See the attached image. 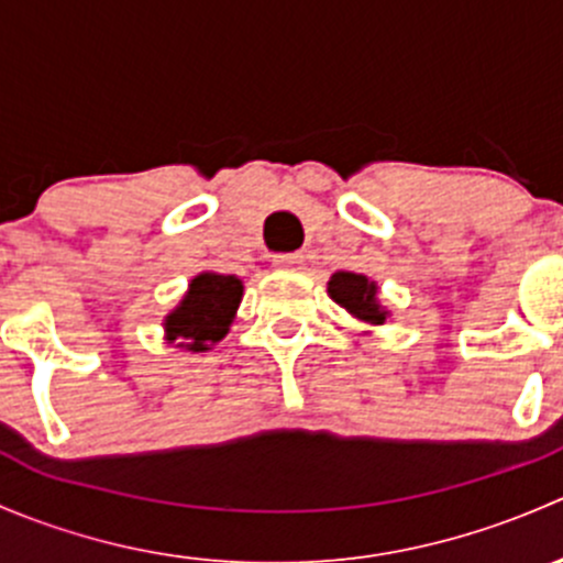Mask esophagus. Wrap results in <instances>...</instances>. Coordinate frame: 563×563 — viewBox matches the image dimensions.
<instances>
[{
  "instance_id": "34e87169",
  "label": "esophagus",
  "mask_w": 563,
  "mask_h": 563,
  "mask_svg": "<svg viewBox=\"0 0 563 563\" xmlns=\"http://www.w3.org/2000/svg\"><path fill=\"white\" fill-rule=\"evenodd\" d=\"M272 264H275L277 269H297V266L302 264V253H277L272 255Z\"/></svg>"
}]
</instances>
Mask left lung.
<instances>
[{"label": "left lung", "mask_w": 563, "mask_h": 563, "mask_svg": "<svg viewBox=\"0 0 563 563\" xmlns=\"http://www.w3.org/2000/svg\"><path fill=\"white\" fill-rule=\"evenodd\" d=\"M329 297L338 305H343L351 316L367 323H384L387 313L382 305L376 302V286L367 280L365 275H354V272H334L329 280Z\"/></svg>", "instance_id": "1"}]
</instances>
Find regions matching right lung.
Segmentation results:
<instances>
[{
    "label": "right lung",
    "instance_id": "obj_1",
    "mask_svg": "<svg viewBox=\"0 0 563 563\" xmlns=\"http://www.w3.org/2000/svg\"><path fill=\"white\" fill-rule=\"evenodd\" d=\"M242 299V283L234 275L203 272L190 283L179 308L166 318L168 340H179L187 351H207L225 338Z\"/></svg>",
    "mask_w": 563,
    "mask_h": 563
}]
</instances>
